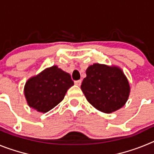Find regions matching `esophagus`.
<instances>
[{
  "instance_id": "obj_1",
  "label": "esophagus",
  "mask_w": 154,
  "mask_h": 154,
  "mask_svg": "<svg viewBox=\"0 0 154 154\" xmlns=\"http://www.w3.org/2000/svg\"><path fill=\"white\" fill-rule=\"evenodd\" d=\"M82 84V81L81 80H78V81H75V85H78V86H80Z\"/></svg>"
}]
</instances>
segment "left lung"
<instances>
[{
  "instance_id": "left-lung-1",
  "label": "left lung",
  "mask_w": 154,
  "mask_h": 154,
  "mask_svg": "<svg viewBox=\"0 0 154 154\" xmlns=\"http://www.w3.org/2000/svg\"><path fill=\"white\" fill-rule=\"evenodd\" d=\"M81 89L92 106L100 112L111 113L126 104L130 85L119 67L95 63L86 69Z\"/></svg>"
}]
</instances>
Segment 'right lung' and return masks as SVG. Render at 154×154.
<instances>
[{
  "mask_svg": "<svg viewBox=\"0 0 154 154\" xmlns=\"http://www.w3.org/2000/svg\"><path fill=\"white\" fill-rule=\"evenodd\" d=\"M73 85L69 73L53 65L28 79L24 85V96L31 108L45 113L60 103Z\"/></svg>",
  "mask_w": 154,
  "mask_h": 154,
  "instance_id": "add662e5",
  "label": "right lung"
}]
</instances>
